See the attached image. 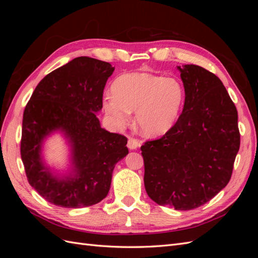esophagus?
<instances>
[{
    "label": "esophagus",
    "instance_id": "1",
    "mask_svg": "<svg viewBox=\"0 0 258 258\" xmlns=\"http://www.w3.org/2000/svg\"><path fill=\"white\" fill-rule=\"evenodd\" d=\"M127 146L128 148H130V150H137V148L140 146V142L135 138H129Z\"/></svg>",
    "mask_w": 258,
    "mask_h": 258
}]
</instances>
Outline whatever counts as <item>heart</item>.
Here are the masks:
<instances>
[{
  "instance_id": "1",
  "label": "heart",
  "mask_w": 258,
  "mask_h": 258,
  "mask_svg": "<svg viewBox=\"0 0 258 258\" xmlns=\"http://www.w3.org/2000/svg\"><path fill=\"white\" fill-rule=\"evenodd\" d=\"M113 95L103 98V108L117 128L129 122L136 111L138 128L147 137L165 135L173 127L184 104L183 85L173 77L148 73L119 76L112 86Z\"/></svg>"
}]
</instances>
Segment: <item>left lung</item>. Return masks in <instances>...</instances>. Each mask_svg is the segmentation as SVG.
<instances>
[{
	"instance_id": "8db88e82",
	"label": "left lung",
	"mask_w": 258,
	"mask_h": 258,
	"mask_svg": "<svg viewBox=\"0 0 258 258\" xmlns=\"http://www.w3.org/2000/svg\"><path fill=\"white\" fill-rule=\"evenodd\" d=\"M183 112L160 139L141 146L144 185L159 206L186 211L207 204L228 184L240 147L238 112L218 77L195 64L177 67Z\"/></svg>"
}]
</instances>
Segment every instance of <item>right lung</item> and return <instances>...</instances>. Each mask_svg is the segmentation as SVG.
Returning <instances> with one entry per match:
<instances>
[{
    "mask_svg": "<svg viewBox=\"0 0 258 258\" xmlns=\"http://www.w3.org/2000/svg\"><path fill=\"white\" fill-rule=\"evenodd\" d=\"M115 68L108 62L77 57L38 83L23 112L21 159L30 185L50 204L85 208L108 194L115 165L129 152L127 138L101 127L105 84ZM60 131L72 146L73 169L54 176L44 165L46 136Z\"/></svg>",
    "mask_w": 258,
    "mask_h": 258,
    "instance_id": "obj_1",
    "label": "right lung"
}]
</instances>
